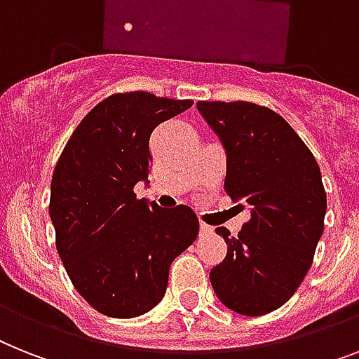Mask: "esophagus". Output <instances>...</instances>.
<instances>
[{
  "instance_id": "1",
  "label": "esophagus",
  "mask_w": 359,
  "mask_h": 359,
  "mask_svg": "<svg viewBox=\"0 0 359 359\" xmlns=\"http://www.w3.org/2000/svg\"><path fill=\"white\" fill-rule=\"evenodd\" d=\"M211 231H212L211 226H207V224H203V222H201V224H200V235H209Z\"/></svg>"
}]
</instances>
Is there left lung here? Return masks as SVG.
<instances>
[{
    "mask_svg": "<svg viewBox=\"0 0 359 359\" xmlns=\"http://www.w3.org/2000/svg\"><path fill=\"white\" fill-rule=\"evenodd\" d=\"M196 106L226 148L224 189L251 207L238 236L216 227L227 255L209 279L229 310L264 316L297 292L312 266L327 212L321 170L273 109L242 100Z\"/></svg>",
    "mask_w": 359,
    "mask_h": 359,
    "instance_id": "obj_1",
    "label": "left lung"
}]
</instances>
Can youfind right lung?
Listing matches in <instances>:
<instances>
[{
  "label": "right lung",
  "instance_id": "add662e5",
  "mask_svg": "<svg viewBox=\"0 0 359 359\" xmlns=\"http://www.w3.org/2000/svg\"><path fill=\"white\" fill-rule=\"evenodd\" d=\"M192 100L147 91L115 93L95 106L67 141L51 182L56 250L76 292L109 318H137L165 295L168 269L196 240L191 207L137 200L148 182L150 135Z\"/></svg>",
  "mask_w": 359,
  "mask_h": 359
}]
</instances>
